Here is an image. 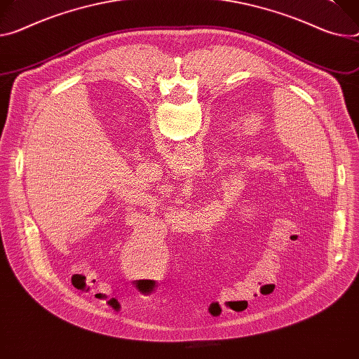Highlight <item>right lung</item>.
I'll use <instances>...</instances> for the list:
<instances>
[{"label": "right lung", "mask_w": 359, "mask_h": 359, "mask_svg": "<svg viewBox=\"0 0 359 359\" xmlns=\"http://www.w3.org/2000/svg\"><path fill=\"white\" fill-rule=\"evenodd\" d=\"M137 286H139V285H137Z\"/></svg>", "instance_id": "obj_1"}]
</instances>
